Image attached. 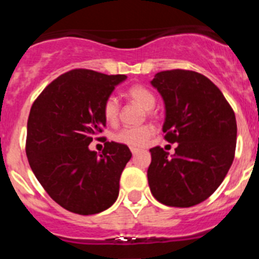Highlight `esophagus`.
Masks as SVG:
<instances>
[{"label":"esophagus","mask_w":259,"mask_h":259,"mask_svg":"<svg viewBox=\"0 0 259 259\" xmlns=\"http://www.w3.org/2000/svg\"><path fill=\"white\" fill-rule=\"evenodd\" d=\"M131 152H132V154H137V153H139V152H140V150H139V149H136V148H131Z\"/></svg>","instance_id":"obj_1"}]
</instances>
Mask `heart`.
Listing matches in <instances>:
<instances>
[{"label":"heart","instance_id":"obj_1","mask_svg":"<svg viewBox=\"0 0 259 259\" xmlns=\"http://www.w3.org/2000/svg\"><path fill=\"white\" fill-rule=\"evenodd\" d=\"M128 97L143 106L145 110H152L155 105V96L152 91L144 85H134L127 91ZM118 98L115 96H109L102 105V115L109 124H115L119 118ZM154 134V128L150 124L137 125V127H125L119 130L113 135L114 141L130 148H143L149 143L150 137Z\"/></svg>","mask_w":259,"mask_h":259}]
</instances>
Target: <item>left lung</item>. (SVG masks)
<instances>
[{
  "mask_svg": "<svg viewBox=\"0 0 259 259\" xmlns=\"http://www.w3.org/2000/svg\"><path fill=\"white\" fill-rule=\"evenodd\" d=\"M152 85L166 106L164 140L178 146L172 157L161 146L150 149V191L167 206H194L217 191L232 164L235 113L221 89L196 71H161Z\"/></svg>",
  "mask_w": 259,
  "mask_h": 259,
  "instance_id": "8db88e82",
  "label": "left lung"
}]
</instances>
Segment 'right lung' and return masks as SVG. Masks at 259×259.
Returning a JSON list of instances; mask_svg holds the SVG:
<instances>
[{
	"label": "right lung",
	"instance_id": "obj_1",
	"mask_svg": "<svg viewBox=\"0 0 259 259\" xmlns=\"http://www.w3.org/2000/svg\"><path fill=\"white\" fill-rule=\"evenodd\" d=\"M125 75L75 68L54 79L32 104L26 154L32 171L59 206L80 215L101 212L115 202L119 180L132 153L106 141L100 155L91 152L102 139L104 101Z\"/></svg>",
	"mask_w": 259,
	"mask_h": 259
}]
</instances>
